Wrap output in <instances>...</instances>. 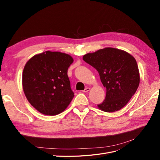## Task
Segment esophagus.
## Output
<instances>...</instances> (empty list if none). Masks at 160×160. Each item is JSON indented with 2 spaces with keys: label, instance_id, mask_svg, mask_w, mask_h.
Masks as SVG:
<instances>
[{
  "label": "esophagus",
  "instance_id": "esophagus-1",
  "mask_svg": "<svg viewBox=\"0 0 160 160\" xmlns=\"http://www.w3.org/2000/svg\"><path fill=\"white\" fill-rule=\"evenodd\" d=\"M90 89H90L89 88H85L83 91V92H85V93H86V92H88V91H90Z\"/></svg>",
  "mask_w": 160,
  "mask_h": 160
}]
</instances>
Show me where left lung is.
Returning <instances> with one entry per match:
<instances>
[{"label": "left lung", "instance_id": "left-lung-1", "mask_svg": "<svg viewBox=\"0 0 160 160\" xmlns=\"http://www.w3.org/2000/svg\"><path fill=\"white\" fill-rule=\"evenodd\" d=\"M83 59L98 71L106 88L105 99L98 108L105 112L123 108L139 85L138 66L134 57L125 51L108 47L88 53Z\"/></svg>", "mask_w": 160, "mask_h": 160}]
</instances>
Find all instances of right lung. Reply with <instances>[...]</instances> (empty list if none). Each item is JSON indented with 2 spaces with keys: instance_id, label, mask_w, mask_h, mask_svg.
<instances>
[{
  "instance_id": "add662e5",
  "label": "right lung",
  "mask_w": 160,
  "mask_h": 160,
  "mask_svg": "<svg viewBox=\"0 0 160 160\" xmlns=\"http://www.w3.org/2000/svg\"><path fill=\"white\" fill-rule=\"evenodd\" d=\"M72 58L65 53L45 51L32 57L22 72V88L27 100L40 113L62 112L74 97L67 75Z\"/></svg>"
}]
</instances>
